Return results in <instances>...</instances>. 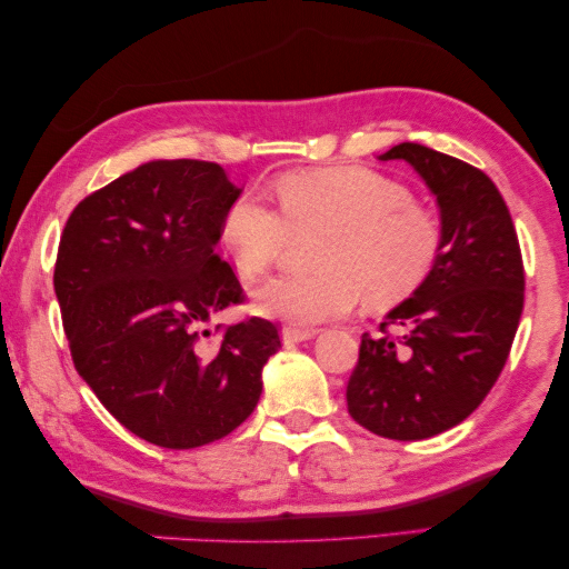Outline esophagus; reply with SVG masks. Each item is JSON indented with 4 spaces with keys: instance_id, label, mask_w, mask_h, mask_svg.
Here are the masks:
<instances>
[{
    "instance_id": "1",
    "label": "esophagus",
    "mask_w": 569,
    "mask_h": 569,
    "mask_svg": "<svg viewBox=\"0 0 569 569\" xmlns=\"http://www.w3.org/2000/svg\"><path fill=\"white\" fill-rule=\"evenodd\" d=\"M315 333H318V330H312V328L284 326V328H282V340H284V346H292V343H302V340L315 338Z\"/></svg>"
}]
</instances>
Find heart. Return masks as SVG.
<instances>
[{
    "label": "heart",
    "mask_w": 569,
    "mask_h": 569,
    "mask_svg": "<svg viewBox=\"0 0 569 569\" xmlns=\"http://www.w3.org/2000/svg\"><path fill=\"white\" fill-rule=\"evenodd\" d=\"M277 212L243 193L226 208L221 241L236 269L269 272L295 239L320 233L312 274L274 277L254 292L257 308L300 322L333 320L358 300L389 308L412 295L440 254V221L412 203L399 180L361 164L284 172L274 180Z\"/></svg>",
    "instance_id": "obj_1"
}]
</instances>
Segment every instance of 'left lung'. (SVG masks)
Returning a JSON list of instances; mask_svg holds the SVG:
<instances>
[{
	"label": "left lung",
	"instance_id": "left-lung-1",
	"mask_svg": "<svg viewBox=\"0 0 569 569\" xmlns=\"http://www.w3.org/2000/svg\"><path fill=\"white\" fill-rule=\"evenodd\" d=\"M381 160H405L427 182L442 243L430 274L387 315L381 333H363L346 399L369 432L425 440L473 415L501 376L523 310V261L509 208L483 170L415 142Z\"/></svg>",
	"mask_w": 569,
	"mask_h": 569
}]
</instances>
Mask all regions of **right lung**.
Here are the masks:
<instances>
[{"instance_id":"right-lung-1","label":"right lung","mask_w":569,"mask_h":569,"mask_svg":"<svg viewBox=\"0 0 569 569\" xmlns=\"http://www.w3.org/2000/svg\"><path fill=\"white\" fill-rule=\"evenodd\" d=\"M241 188L203 160H154L73 208L60 236L56 295L76 371L142 440L190 450L254 412L279 330L247 318L206 326L243 302L216 254L221 218Z\"/></svg>"}]
</instances>
